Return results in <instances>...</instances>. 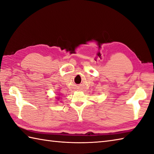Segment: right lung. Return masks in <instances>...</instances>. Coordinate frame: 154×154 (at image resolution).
I'll use <instances>...</instances> for the list:
<instances>
[{
  "label": "right lung",
  "instance_id": "1",
  "mask_svg": "<svg viewBox=\"0 0 154 154\" xmlns=\"http://www.w3.org/2000/svg\"><path fill=\"white\" fill-rule=\"evenodd\" d=\"M57 99H58V98H57Z\"/></svg>",
  "mask_w": 154,
  "mask_h": 154
}]
</instances>
